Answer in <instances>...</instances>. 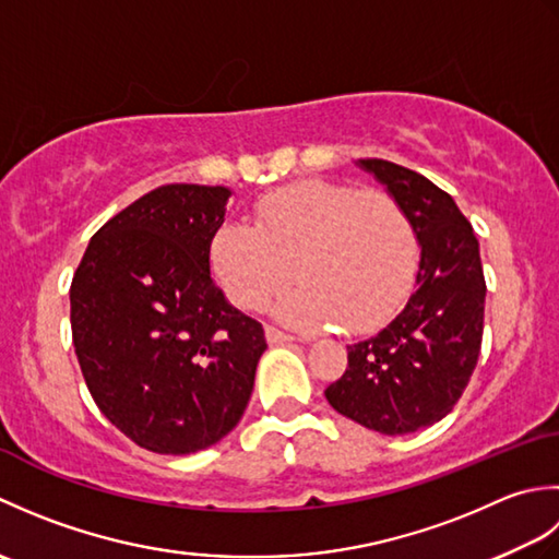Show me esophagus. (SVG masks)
Segmentation results:
<instances>
[{
    "mask_svg": "<svg viewBox=\"0 0 559 559\" xmlns=\"http://www.w3.org/2000/svg\"><path fill=\"white\" fill-rule=\"evenodd\" d=\"M266 338H269V343H290V341H295L293 334H286V331H281L276 326H266Z\"/></svg>",
    "mask_w": 559,
    "mask_h": 559,
    "instance_id": "1",
    "label": "esophagus"
}]
</instances>
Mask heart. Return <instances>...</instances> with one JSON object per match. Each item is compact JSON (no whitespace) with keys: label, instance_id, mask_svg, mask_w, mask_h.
I'll list each match as a JSON object with an SVG mask.
<instances>
[{"label":"heart","instance_id":"obj_1","mask_svg":"<svg viewBox=\"0 0 559 559\" xmlns=\"http://www.w3.org/2000/svg\"><path fill=\"white\" fill-rule=\"evenodd\" d=\"M209 261L218 286L242 310H259L295 278L302 286L278 314L307 329L343 322L372 334L411 298L420 264L413 223L379 189L302 180L254 204V225L228 221L213 233Z\"/></svg>","mask_w":559,"mask_h":559}]
</instances>
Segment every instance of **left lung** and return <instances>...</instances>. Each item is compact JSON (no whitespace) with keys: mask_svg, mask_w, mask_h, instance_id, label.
<instances>
[{"mask_svg":"<svg viewBox=\"0 0 559 559\" xmlns=\"http://www.w3.org/2000/svg\"><path fill=\"white\" fill-rule=\"evenodd\" d=\"M394 197L420 242L415 293L377 336L348 346V367L326 386L341 415L382 435L442 420L476 370L485 276L473 225L427 177L382 158L358 160Z\"/></svg>","mask_w":559,"mask_h":559,"instance_id":"8db88e82","label":"left lung"}]
</instances>
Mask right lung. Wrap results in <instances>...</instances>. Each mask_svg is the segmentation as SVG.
I'll list each match as a JSON object with an SVG mask.
<instances>
[{"mask_svg": "<svg viewBox=\"0 0 559 559\" xmlns=\"http://www.w3.org/2000/svg\"><path fill=\"white\" fill-rule=\"evenodd\" d=\"M228 187L163 185L91 237L69 290L71 338L100 413L156 454H192L240 423L264 329L211 278Z\"/></svg>", "mask_w": 559, "mask_h": 559, "instance_id": "right-lung-1", "label": "right lung"}]
</instances>
